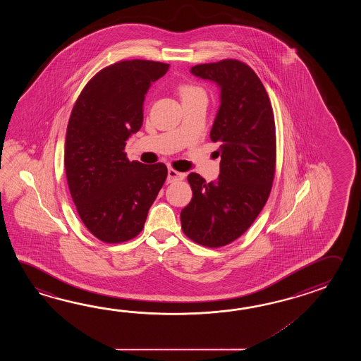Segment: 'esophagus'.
Here are the masks:
<instances>
[{"mask_svg": "<svg viewBox=\"0 0 361 361\" xmlns=\"http://www.w3.org/2000/svg\"><path fill=\"white\" fill-rule=\"evenodd\" d=\"M184 177H185L184 173H179V171L174 169L168 170V183H173V182H178V180H183Z\"/></svg>", "mask_w": 361, "mask_h": 361, "instance_id": "obj_1", "label": "esophagus"}]
</instances>
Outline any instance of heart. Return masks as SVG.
<instances>
[{
	"instance_id": "heart-1",
	"label": "heart",
	"mask_w": 361,
	"mask_h": 361,
	"mask_svg": "<svg viewBox=\"0 0 361 361\" xmlns=\"http://www.w3.org/2000/svg\"><path fill=\"white\" fill-rule=\"evenodd\" d=\"M197 92H202V90L199 89V87L191 86V85H183V86L179 87V94H180V97H182V99L188 98V97H191V95H195V94H197Z\"/></svg>"
}]
</instances>
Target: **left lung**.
Segmentation results:
<instances>
[{"instance_id": "1", "label": "left lung", "mask_w": 361, "mask_h": 361, "mask_svg": "<svg viewBox=\"0 0 361 361\" xmlns=\"http://www.w3.org/2000/svg\"><path fill=\"white\" fill-rule=\"evenodd\" d=\"M193 76L216 84L221 106L210 139L219 142L221 170L209 182L188 174L191 202L180 212L185 236L200 245H227L245 232L269 199L276 162V134L269 95L245 63L197 64Z\"/></svg>"}]
</instances>
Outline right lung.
<instances>
[{
    "label": "right lung",
    "instance_id": "1",
    "mask_svg": "<svg viewBox=\"0 0 361 361\" xmlns=\"http://www.w3.org/2000/svg\"><path fill=\"white\" fill-rule=\"evenodd\" d=\"M169 64L123 61L85 86L69 117L64 168L77 213L95 238L118 244L135 238L168 176L159 162L129 161L123 148L143 123L151 85Z\"/></svg>",
    "mask_w": 361,
    "mask_h": 361
}]
</instances>
